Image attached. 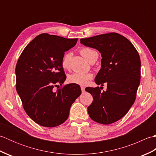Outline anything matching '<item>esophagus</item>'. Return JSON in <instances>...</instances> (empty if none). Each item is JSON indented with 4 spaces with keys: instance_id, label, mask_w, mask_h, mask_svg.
I'll return each mask as SVG.
<instances>
[{
    "instance_id": "34e87169",
    "label": "esophagus",
    "mask_w": 156,
    "mask_h": 156,
    "mask_svg": "<svg viewBox=\"0 0 156 156\" xmlns=\"http://www.w3.org/2000/svg\"><path fill=\"white\" fill-rule=\"evenodd\" d=\"M81 90H82V93H83V92H85V88H84V87H81Z\"/></svg>"
}]
</instances>
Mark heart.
Listing matches in <instances>:
<instances>
[{
    "instance_id": "b5f03b06",
    "label": "heart",
    "mask_w": 156,
    "mask_h": 156,
    "mask_svg": "<svg viewBox=\"0 0 156 156\" xmlns=\"http://www.w3.org/2000/svg\"><path fill=\"white\" fill-rule=\"evenodd\" d=\"M80 54L89 62H95L98 58V54L97 51L89 48H82L80 50ZM72 53L68 52L64 55L62 59V66L64 69H68L70 66ZM93 75L91 73L75 72L68 76V81L69 83L76 84L80 86H86L88 81L91 80Z\"/></svg>"
}]
</instances>
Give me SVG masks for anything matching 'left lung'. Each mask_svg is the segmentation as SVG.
<instances>
[{
    "label": "left lung",
    "mask_w": 156,
    "mask_h": 156,
    "mask_svg": "<svg viewBox=\"0 0 156 156\" xmlns=\"http://www.w3.org/2000/svg\"><path fill=\"white\" fill-rule=\"evenodd\" d=\"M80 43L101 54V68L94 81L107 84L106 91L87 88L94 99L88 115L98 123L111 124L123 117L135 101L141 78L140 55L130 41L117 33L80 39Z\"/></svg>",
    "instance_id": "obj_1"
}]
</instances>
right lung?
<instances>
[{"label":"right lung","mask_w":156,"mask_h":156,"mask_svg":"<svg viewBox=\"0 0 156 156\" xmlns=\"http://www.w3.org/2000/svg\"><path fill=\"white\" fill-rule=\"evenodd\" d=\"M77 41L40 34L26 46L16 63V91L26 113L39 125L54 127L64 122L73 102L81 94L80 86L76 84L54 91L66 78L62 66L64 53Z\"/></svg>","instance_id":"right-lung-1"}]
</instances>
